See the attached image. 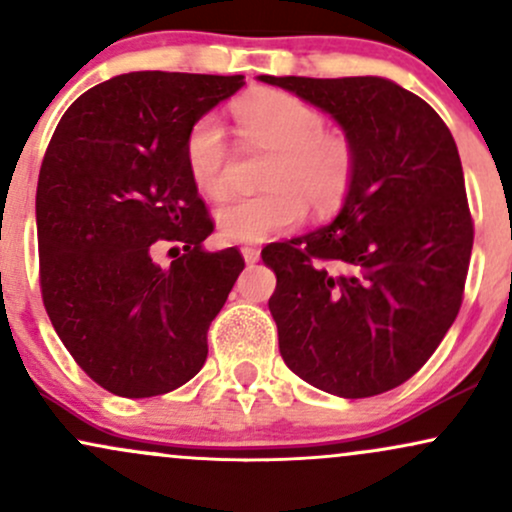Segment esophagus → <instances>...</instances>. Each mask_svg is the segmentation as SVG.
Returning <instances> with one entry per match:
<instances>
[{"label":"esophagus","mask_w":512,"mask_h":512,"mask_svg":"<svg viewBox=\"0 0 512 512\" xmlns=\"http://www.w3.org/2000/svg\"><path fill=\"white\" fill-rule=\"evenodd\" d=\"M240 252H243V260L248 264H255L257 260H260V248H252V245H245V248H240Z\"/></svg>","instance_id":"1"}]
</instances>
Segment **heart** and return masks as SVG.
I'll return each instance as SVG.
<instances>
[{"label": "heart", "mask_w": 512, "mask_h": 512, "mask_svg": "<svg viewBox=\"0 0 512 512\" xmlns=\"http://www.w3.org/2000/svg\"><path fill=\"white\" fill-rule=\"evenodd\" d=\"M240 134L272 149L264 166L262 192L233 197L216 209V228L226 240L260 243L296 228L305 204L315 214L334 211L356 178V149L342 132L325 129L313 105L284 91L250 93L233 105ZM185 161L192 180L207 197L226 192L228 144L221 122L202 117L187 134Z\"/></svg>", "instance_id": "b5f03b06"}]
</instances>
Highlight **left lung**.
<instances>
[{
	"mask_svg": "<svg viewBox=\"0 0 512 512\" xmlns=\"http://www.w3.org/2000/svg\"><path fill=\"white\" fill-rule=\"evenodd\" d=\"M257 79L330 115L356 149L339 214L262 250L281 358L330 395H380L424 366L460 313L474 228L455 139L383 76Z\"/></svg>",
	"mask_w": 512,
	"mask_h": 512,
	"instance_id": "obj_1",
	"label": "left lung"
}]
</instances>
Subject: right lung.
I'll use <instances>...</instances> for the list:
<instances>
[{
  "mask_svg": "<svg viewBox=\"0 0 512 512\" xmlns=\"http://www.w3.org/2000/svg\"><path fill=\"white\" fill-rule=\"evenodd\" d=\"M243 84V74L113 76L69 105L45 151L35 195L45 310L88 378L117 397L195 378L243 272L236 248L204 250L214 223L185 161L190 129ZM166 242L183 255L161 265Z\"/></svg>",
  "mask_w": 512,
  "mask_h": 512,
  "instance_id": "add662e5",
  "label": "right lung"
}]
</instances>
